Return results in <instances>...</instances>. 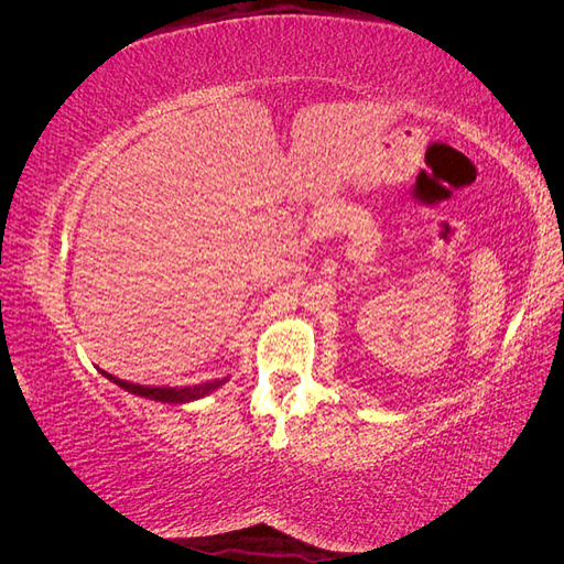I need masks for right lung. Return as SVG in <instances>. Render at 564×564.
Listing matches in <instances>:
<instances>
[{
	"instance_id": "obj_1",
	"label": "right lung",
	"mask_w": 564,
	"mask_h": 564,
	"mask_svg": "<svg viewBox=\"0 0 564 564\" xmlns=\"http://www.w3.org/2000/svg\"><path fill=\"white\" fill-rule=\"evenodd\" d=\"M106 379H110L112 383H117L119 388L129 390L131 395H139V398H148V400H155V402H169V404H185V402H193L199 400L204 395H209L216 388L224 386L228 379H216V381H207V383H199V386H185V388H166V386H141V383H131L124 379H117L112 373L100 369Z\"/></svg>"
}]
</instances>
